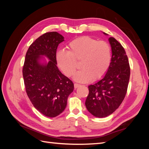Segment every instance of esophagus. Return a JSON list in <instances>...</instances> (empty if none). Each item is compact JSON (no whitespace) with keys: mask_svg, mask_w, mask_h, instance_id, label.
I'll use <instances>...</instances> for the list:
<instances>
[{"mask_svg":"<svg viewBox=\"0 0 149 149\" xmlns=\"http://www.w3.org/2000/svg\"><path fill=\"white\" fill-rule=\"evenodd\" d=\"M81 85L79 84H77V83H75L74 84V88H78L79 86H80Z\"/></svg>","mask_w":149,"mask_h":149,"instance_id":"esophagus-1","label":"esophagus"}]
</instances>
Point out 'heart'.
Wrapping results in <instances>:
<instances>
[{"mask_svg":"<svg viewBox=\"0 0 149 149\" xmlns=\"http://www.w3.org/2000/svg\"><path fill=\"white\" fill-rule=\"evenodd\" d=\"M68 51L59 50L56 59L59 68L66 76L70 77L81 61V70L75 73L74 79L80 83L98 80L104 76L109 67L111 52L105 41L84 36L74 39L68 45Z\"/></svg>","mask_w":149,"mask_h":149,"instance_id":"heart-1","label":"heart"}]
</instances>
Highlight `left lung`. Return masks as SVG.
Instances as JSON below:
<instances>
[{"label": "left lung", "mask_w": 149, "mask_h": 149, "mask_svg": "<svg viewBox=\"0 0 149 149\" xmlns=\"http://www.w3.org/2000/svg\"><path fill=\"white\" fill-rule=\"evenodd\" d=\"M109 42L112 57L108 70L102 79L88 86L89 93L85 102L88 111L98 118L109 116L118 108L127 93L130 77V66L124 48L113 37Z\"/></svg>", "instance_id": "left-lung-1"}]
</instances>
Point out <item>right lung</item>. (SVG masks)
<instances>
[{
	"label": "right lung",
	"mask_w": 149,
	"mask_h": 149,
	"mask_svg": "<svg viewBox=\"0 0 149 149\" xmlns=\"http://www.w3.org/2000/svg\"><path fill=\"white\" fill-rule=\"evenodd\" d=\"M64 37L57 32L43 34L28 49L22 70L28 97L35 108L46 116L54 118L66 108L67 99L73 90L72 81L57 66V48ZM45 55L50 61L40 63Z\"/></svg>",
	"instance_id": "1"
}]
</instances>
